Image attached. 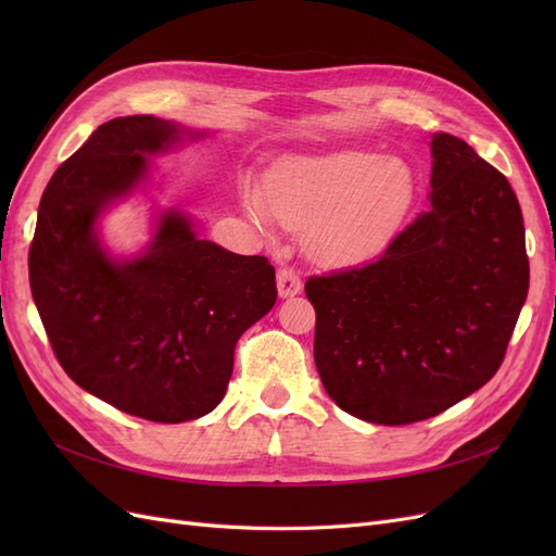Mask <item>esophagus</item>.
I'll return each mask as SVG.
<instances>
[{"label":"esophagus","instance_id":"esophagus-1","mask_svg":"<svg viewBox=\"0 0 556 556\" xmlns=\"http://www.w3.org/2000/svg\"><path fill=\"white\" fill-rule=\"evenodd\" d=\"M276 282H278V294L280 299H288V296H296L301 292V278L294 271V268H278L276 274Z\"/></svg>","mask_w":556,"mask_h":556}]
</instances>
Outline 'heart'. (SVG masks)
I'll return each mask as SVG.
<instances>
[{"instance_id":"heart-1","label":"heart","mask_w":556,"mask_h":556,"mask_svg":"<svg viewBox=\"0 0 556 556\" xmlns=\"http://www.w3.org/2000/svg\"><path fill=\"white\" fill-rule=\"evenodd\" d=\"M415 197L406 162L364 150L280 162L264 188L241 185L248 217L306 229V248L325 262H359L380 250L403 223Z\"/></svg>"}]
</instances>
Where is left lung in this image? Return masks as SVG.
<instances>
[{
  "mask_svg": "<svg viewBox=\"0 0 556 556\" xmlns=\"http://www.w3.org/2000/svg\"><path fill=\"white\" fill-rule=\"evenodd\" d=\"M429 146V208L376 262L306 280L319 380L374 425L419 422L480 390L529 292L508 178L452 134Z\"/></svg>",
  "mask_w": 556,
  "mask_h": 556,
  "instance_id": "left-lung-1",
  "label": "left lung"
}]
</instances>
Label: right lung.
<instances>
[{"label": "right lung", "mask_w": 556, "mask_h": 556, "mask_svg": "<svg viewBox=\"0 0 556 556\" xmlns=\"http://www.w3.org/2000/svg\"><path fill=\"white\" fill-rule=\"evenodd\" d=\"M204 137L155 115L99 125L46 185L29 248L31 296L66 376L150 422L211 413L241 333L278 296L266 257L199 239L180 208L155 213L139 255L102 241L106 211L146 190L150 157Z\"/></svg>", "instance_id": "add662e5"}]
</instances>
